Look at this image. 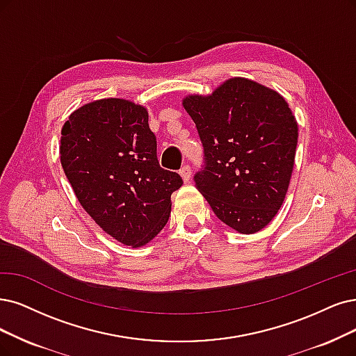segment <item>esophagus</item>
Here are the masks:
<instances>
[{
	"label": "esophagus",
	"mask_w": 356,
	"mask_h": 356,
	"mask_svg": "<svg viewBox=\"0 0 356 356\" xmlns=\"http://www.w3.org/2000/svg\"><path fill=\"white\" fill-rule=\"evenodd\" d=\"M191 175H192V171H191L189 165H183L180 168V176H181V179H183V181H185V183H188L191 180Z\"/></svg>",
	"instance_id": "obj_1"
}]
</instances>
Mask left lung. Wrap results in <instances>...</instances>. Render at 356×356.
<instances>
[{
  "mask_svg": "<svg viewBox=\"0 0 356 356\" xmlns=\"http://www.w3.org/2000/svg\"><path fill=\"white\" fill-rule=\"evenodd\" d=\"M181 104L204 145L196 189L230 229H264L284 202L295 165L298 122L287 101L251 79L230 77Z\"/></svg>",
  "mask_w": 356,
  "mask_h": 356,
  "instance_id": "8db88e82",
  "label": "left lung"
}]
</instances>
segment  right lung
I'll return each instance as SVG.
<instances>
[{
  "label": "right lung",
  "mask_w": 356,
  "mask_h": 356,
  "mask_svg": "<svg viewBox=\"0 0 356 356\" xmlns=\"http://www.w3.org/2000/svg\"><path fill=\"white\" fill-rule=\"evenodd\" d=\"M60 161L76 198L113 239L149 243L167 225L181 177L160 167L148 110L124 98L76 108L61 127Z\"/></svg>",
  "instance_id": "obj_1"
}]
</instances>
